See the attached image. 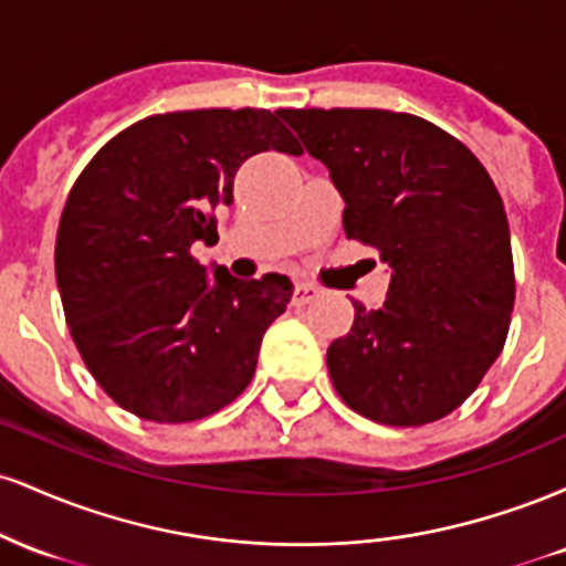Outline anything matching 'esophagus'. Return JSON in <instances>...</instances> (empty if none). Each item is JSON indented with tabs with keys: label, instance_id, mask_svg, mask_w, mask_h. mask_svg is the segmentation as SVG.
Returning a JSON list of instances; mask_svg holds the SVG:
<instances>
[{
	"label": "esophagus",
	"instance_id": "1",
	"mask_svg": "<svg viewBox=\"0 0 566 566\" xmlns=\"http://www.w3.org/2000/svg\"><path fill=\"white\" fill-rule=\"evenodd\" d=\"M319 295H322V290L314 287V284H308V282H301L295 287V303H301V305L316 301Z\"/></svg>",
	"mask_w": 566,
	"mask_h": 566
}]
</instances>
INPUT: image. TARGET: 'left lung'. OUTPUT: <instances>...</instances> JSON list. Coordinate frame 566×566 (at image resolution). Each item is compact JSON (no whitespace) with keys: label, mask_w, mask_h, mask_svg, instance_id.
Segmentation results:
<instances>
[{"label":"left lung","mask_w":566,"mask_h":566,"mask_svg":"<svg viewBox=\"0 0 566 566\" xmlns=\"http://www.w3.org/2000/svg\"><path fill=\"white\" fill-rule=\"evenodd\" d=\"M340 191L343 229L391 269L386 303L354 301L327 348L335 391L382 426H423L463 405L503 350L513 258L503 199L469 148L412 114L279 108Z\"/></svg>","instance_id":"left-lung-1"}]
</instances>
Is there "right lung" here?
<instances>
[{
  "mask_svg": "<svg viewBox=\"0 0 566 566\" xmlns=\"http://www.w3.org/2000/svg\"><path fill=\"white\" fill-rule=\"evenodd\" d=\"M269 148L301 154L276 112L157 114L108 140L71 188L55 242L71 337L103 391L143 420L191 423L231 405L287 308V276L207 274L191 255L218 242L242 161Z\"/></svg>",
  "mask_w": 566,
  "mask_h": 566,
  "instance_id": "1",
  "label": "right lung"
}]
</instances>
